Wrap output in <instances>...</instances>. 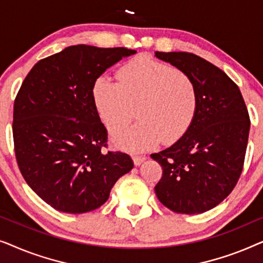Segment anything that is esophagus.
<instances>
[{
  "label": "esophagus",
  "mask_w": 263,
  "mask_h": 263,
  "mask_svg": "<svg viewBox=\"0 0 263 263\" xmlns=\"http://www.w3.org/2000/svg\"><path fill=\"white\" fill-rule=\"evenodd\" d=\"M145 160H146L145 156H134V157H133V161H134L135 166H139V165H141Z\"/></svg>",
  "instance_id": "1"
}]
</instances>
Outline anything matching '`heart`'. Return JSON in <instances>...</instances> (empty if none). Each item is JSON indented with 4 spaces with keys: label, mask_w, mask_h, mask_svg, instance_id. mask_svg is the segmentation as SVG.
Returning a JSON list of instances; mask_svg holds the SVG:
<instances>
[{
    "label": "heart",
    "mask_w": 263,
    "mask_h": 263,
    "mask_svg": "<svg viewBox=\"0 0 263 263\" xmlns=\"http://www.w3.org/2000/svg\"><path fill=\"white\" fill-rule=\"evenodd\" d=\"M120 82L99 77L93 100L100 121L111 134L123 130L138 109L140 122L114 136L118 148L143 152L174 143L188 132L199 107L194 81L185 73L149 56H138L118 71Z\"/></svg>",
    "instance_id": "heart-1"
}]
</instances>
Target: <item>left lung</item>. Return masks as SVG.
<instances>
[{
    "instance_id": "left-lung-1",
    "label": "left lung",
    "mask_w": 263,
    "mask_h": 263,
    "mask_svg": "<svg viewBox=\"0 0 263 263\" xmlns=\"http://www.w3.org/2000/svg\"><path fill=\"white\" fill-rule=\"evenodd\" d=\"M194 81L199 107L188 132L151 154L163 167L158 200L176 213L199 214L232 192L243 170L250 120L238 86L214 64L190 52H159Z\"/></svg>"
}]
</instances>
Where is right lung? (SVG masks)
<instances>
[{
    "label": "right lung",
    "instance_id": "obj_1",
    "mask_svg": "<svg viewBox=\"0 0 263 263\" xmlns=\"http://www.w3.org/2000/svg\"><path fill=\"white\" fill-rule=\"evenodd\" d=\"M134 53L127 48L68 46L35 63L17 92V165L31 189L57 211L97 210L117 179L134 167L128 154L103 151L107 132L92 93L107 68Z\"/></svg>",
    "mask_w": 263,
    "mask_h": 263
}]
</instances>
